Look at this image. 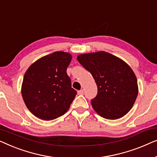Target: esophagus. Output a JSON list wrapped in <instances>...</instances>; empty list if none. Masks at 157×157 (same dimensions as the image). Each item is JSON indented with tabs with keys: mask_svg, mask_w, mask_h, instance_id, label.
Here are the masks:
<instances>
[{
	"mask_svg": "<svg viewBox=\"0 0 157 157\" xmlns=\"http://www.w3.org/2000/svg\"><path fill=\"white\" fill-rule=\"evenodd\" d=\"M78 94H79V95H82V94H84V90H79V91H78Z\"/></svg>",
	"mask_w": 157,
	"mask_h": 157,
	"instance_id": "34e87169",
	"label": "esophagus"
}]
</instances>
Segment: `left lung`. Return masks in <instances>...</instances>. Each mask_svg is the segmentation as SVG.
I'll return each instance as SVG.
<instances>
[{
  "mask_svg": "<svg viewBox=\"0 0 157 157\" xmlns=\"http://www.w3.org/2000/svg\"><path fill=\"white\" fill-rule=\"evenodd\" d=\"M77 59L98 85V94L91 101L94 111L107 120H117L128 113L139 91L137 79L129 65L105 51L79 55Z\"/></svg>",
  "mask_w": 157,
  "mask_h": 157,
  "instance_id": "1",
  "label": "left lung"
}]
</instances>
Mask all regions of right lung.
I'll use <instances>...</instances> for the list:
<instances>
[{"label":"right lung","instance_id":"obj_1","mask_svg":"<svg viewBox=\"0 0 157 157\" xmlns=\"http://www.w3.org/2000/svg\"><path fill=\"white\" fill-rule=\"evenodd\" d=\"M72 58L69 52L57 51L40 57L26 70L22 97L37 118L52 120L69 109L77 94L66 72Z\"/></svg>","mask_w":157,"mask_h":157}]
</instances>
